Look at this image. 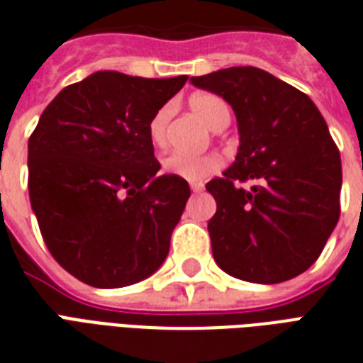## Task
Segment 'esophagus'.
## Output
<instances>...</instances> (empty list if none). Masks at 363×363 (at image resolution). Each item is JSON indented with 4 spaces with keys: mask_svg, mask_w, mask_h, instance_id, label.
<instances>
[{
    "mask_svg": "<svg viewBox=\"0 0 363 363\" xmlns=\"http://www.w3.org/2000/svg\"><path fill=\"white\" fill-rule=\"evenodd\" d=\"M202 189H204V184H191V191L193 193H200Z\"/></svg>",
    "mask_w": 363,
    "mask_h": 363,
    "instance_id": "esophagus-1",
    "label": "esophagus"
}]
</instances>
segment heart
<instances>
[{
	"instance_id": "1",
	"label": "heart",
	"mask_w": 363,
	"mask_h": 363,
	"mask_svg": "<svg viewBox=\"0 0 363 363\" xmlns=\"http://www.w3.org/2000/svg\"><path fill=\"white\" fill-rule=\"evenodd\" d=\"M191 110L211 129H223L230 121V108L228 104L213 94H195L189 99ZM170 120V106L161 108L152 116L147 123V136L155 147H163L167 144V127ZM223 167V159L216 153L204 155H189V153L174 152L163 159V170L170 176H176L185 182H204Z\"/></svg>"
}]
</instances>
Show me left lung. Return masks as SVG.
<instances>
[{
  "label": "left lung",
  "mask_w": 363,
  "mask_h": 363,
  "mask_svg": "<svg viewBox=\"0 0 363 363\" xmlns=\"http://www.w3.org/2000/svg\"><path fill=\"white\" fill-rule=\"evenodd\" d=\"M234 110L236 161L208 182V223L219 268L251 283H281L320 257L339 219L341 157L309 97L257 67L191 77ZM252 182V189L239 185Z\"/></svg>",
  "instance_id": "obj_1"
}]
</instances>
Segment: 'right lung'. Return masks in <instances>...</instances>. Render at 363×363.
<instances>
[{"label":"right lung","mask_w":363,"mask_h":363,"mask_svg":"<svg viewBox=\"0 0 363 363\" xmlns=\"http://www.w3.org/2000/svg\"><path fill=\"white\" fill-rule=\"evenodd\" d=\"M185 82L94 72L63 88L31 133L28 189L40 234L86 285H133L167 259L191 189L155 176L147 123Z\"/></svg>","instance_id":"obj_1"}]
</instances>
